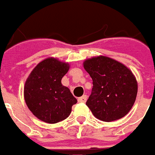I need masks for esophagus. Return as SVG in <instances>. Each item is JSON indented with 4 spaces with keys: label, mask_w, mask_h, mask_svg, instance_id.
Segmentation results:
<instances>
[{
    "label": "esophagus",
    "mask_w": 155,
    "mask_h": 155,
    "mask_svg": "<svg viewBox=\"0 0 155 155\" xmlns=\"http://www.w3.org/2000/svg\"><path fill=\"white\" fill-rule=\"evenodd\" d=\"M86 100H87V96L86 95H84V96H82L81 97H79L78 98V102L79 103H86Z\"/></svg>",
    "instance_id": "1"
}]
</instances>
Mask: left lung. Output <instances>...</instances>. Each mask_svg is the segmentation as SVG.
I'll list each match as a JSON object with an SVG mask.
<instances>
[{
    "mask_svg": "<svg viewBox=\"0 0 155 155\" xmlns=\"http://www.w3.org/2000/svg\"><path fill=\"white\" fill-rule=\"evenodd\" d=\"M84 69L92 79L87 107L100 120L110 122L129 113L137 94L135 75L126 65L105 56L88 58Z\"/></svg>",
    "mask_w": 155,
    "mask_h": 155,
    "instance_id": "left-lung-1",
    "label": "left lung"
}]
</instances>
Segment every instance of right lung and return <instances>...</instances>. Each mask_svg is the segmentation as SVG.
<instances>
[{
	"label": "right lung",
	"instance_id": "right-lung-1",
	"mask_svg": "<svg viewBox=\"0 0 155 155\" xmlns=\"http://www.w3.org/2000/svg\"><path fill=\"white\" fill-rule=\"evenodd\" d=\"M69 69V64L55 58H47L34 68L25 81V103L40 120L55 124L65 120L77 103L62 78Z\"/></svg>",
	"mask_w": 155,
	"mask_h": 155
}]
</instances>
